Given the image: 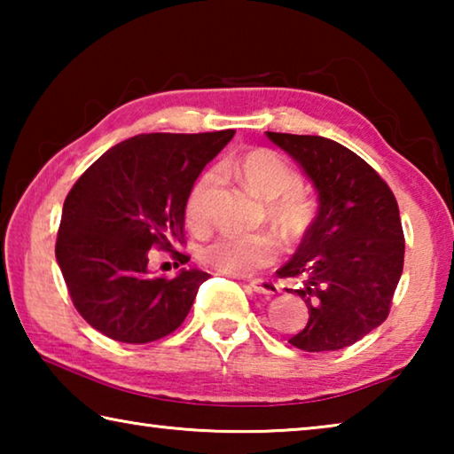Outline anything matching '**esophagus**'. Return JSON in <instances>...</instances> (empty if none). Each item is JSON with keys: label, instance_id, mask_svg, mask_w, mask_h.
<instances>
[{"label": "esophagus", "instance_id": "34e87169", "mask_svg": "<svg viewBox=\"0 0 454 454\" xmlns=\"http://www.w3.org/2000/svg\"><path fill=\"white\" fill-rule=\"evenodd\" d=\"M250 288L254 290V292H258V294H278L280 292V288H278V284H276L274 280H268V278H256V280H252L250 282Z\"/></svg>", "mask_w": 454, "mask_h": 454}]
</instances>
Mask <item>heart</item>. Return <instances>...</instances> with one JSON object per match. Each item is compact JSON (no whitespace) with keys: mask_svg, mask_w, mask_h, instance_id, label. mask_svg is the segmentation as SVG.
<instances>
[{"mask_svg":"<svg viewBox=\"0 0 454 454\" xmlns=\"http://www.w3.org/2000/svg\"><path fill=\"white\" fill-rule=\"evenodd\" d=\"M238 178L252 194L268 202V218L288 240H296L309 222V206L292 192L298 178L278 152L258 148L234 164ZM216 170L204 172L192 186L186 200V216L194 228L210 222L212 194L216 188ZM278 256V242L270 234H220L198 248V260L222 274L246 276L272 264Z\"/></svg>","mask_w":454,"mask_h":454,"instance_id":"heart-1","label":"heart"}]
</instances>
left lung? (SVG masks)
Wrapping results in <instances>:
<instances>
[{
    "label": "left lung",
    "instance_id": "8db88e82",
    "mask_svg": "<svg viewBox=\"0 0 454 454\" xmlns=\"http://www.w3.org/2000/svg\"><path fill=\"white\" fill-rule=\"evenodd\" d=\"M296 160L318 194L310 222L280 278H294V292L310 318L292 347L306 352L340 350L358 342L388 317L404 264L398 204L379 174L355 152L322 136L266 132Z\"/></svg>",
    "mask_w": 454,
    "mask_h": 454
}]
</instances>
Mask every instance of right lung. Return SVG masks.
I'll return each instance as SVG.
<instances>
[{
    "label": "right lung",
    "mask_w": 454,
    "mask_h": 454,
    "mask_svg": "<svg viewBox=\"0 0 454 454\" xmlns=\"http://www.w3.org/2000/svg\"><path fill=\"white\" fill-rule=\"evenodd\" d=\"M234 129L140 134L98 158L67 194L56 258L82 318L107 338L145 344L188 317L210 274L182 268L152 276L148 250L184 242L186 200L200 172ZM180 264L190 256L174 252Z\"/></svg>",
    "instance_id": "obj_1"
}]
</instances>
